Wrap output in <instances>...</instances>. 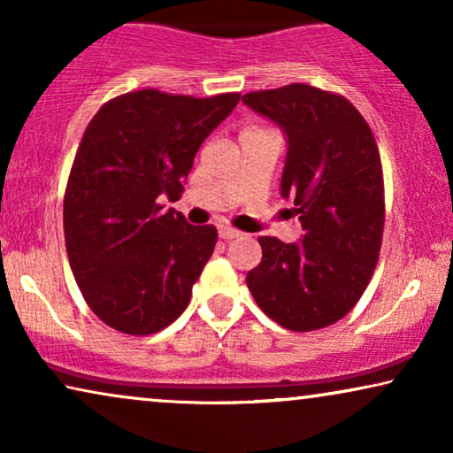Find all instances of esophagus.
<instances>
[{
    "mask_svg": "<svg viewBox=\"0 0 453 453\" xmlns=\"http://www.w3.org/2000/svg\"><path fill=\"white\" fill-rule=\"evenodd\" d=\"M239 234H241V233L237 231V228H231V226H226V225H220V226H219V237L225 239V241L239 237Z\"/></svg>",
    "mask_w": 453,
    "mask_h": 453,
    "instance_id": "obj_1",
    "label": "esophagus"
}]
</instances>
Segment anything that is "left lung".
I'll return each mask as SVG.
<instances>
[{
	"mask_svg": "<svg viewBox=\"0 0 453 453\" xmlns=\"http://www.w3.org/2000/svg\"><path fill=\"white\" fill-rule=\"evenodd\" d=\"M243 103L287 138L280 196L295 197L303 239L259 237L247 272L259 309L293 332L342 319L373 276L383 234V175L373 134L344 96L307 84L250 92Z\"/></svg>",
	"mask_w": 453,
	"mask_h": 453,
	"instance_id": "obj_1",
	"label": "left lung"
}]
</instances>
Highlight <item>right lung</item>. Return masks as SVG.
<instances>
[{"label":"right lung","mask_w":453,"mask_h":453,"mask_svg":"<svg viewBox=\"0 0 453 453\" xmlns=\"http://www.w3.org/2000/svg\"><path fill=\"white\" fill-rule=\"evenodd\" d=\"M239 95L194 98L135 90L104 103L86 127L64 200L70 265L104 324L146 336L173 324L216 245L160 200H179L202 142Z\"/></svg>","instance_id":"right-lung-1"}]
</instances>
